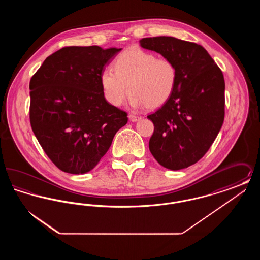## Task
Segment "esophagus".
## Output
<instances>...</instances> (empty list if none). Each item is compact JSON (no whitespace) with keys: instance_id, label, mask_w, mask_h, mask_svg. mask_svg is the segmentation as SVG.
I'll use <instances>...</instances> for the list:
<instances>
[{"instance_id":"1","label":"esophagus","mask_w":260,"mask_h":260,"mask_svg":"<svg viewBox=\"0 0 260 260\" xmlns=\"http://www.w3.org/2000/svg\"><path fill=\"white\" fill-rule=\"evenodd\" d=\"M128 119H129V121L131 122H137V121H139V120H141V117H139V116H136V115H133V114H129L128 115Z\"/></svg>"}]
</instances>
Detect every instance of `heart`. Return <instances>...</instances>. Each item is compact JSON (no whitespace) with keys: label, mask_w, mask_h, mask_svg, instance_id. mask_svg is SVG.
Returning a JSON list of instances; mask_svg holds the SVG:
<instances>
[{"label":"heart","mask_w":260,"mask_h":260,"mask_svg":"<svg viewBox=\"0 0 260 260\" xmlns=\"http://www.w3.org/2000/svg\"><path fill=\"white\" fill-rule=\"evenodd\" d=\"M115 71L105 68L100 84L105 99L113 106H121L128 92L134 107L156 109L173 95L177 83V70L168 58L139 48H129L117 56Z\"/></svg>","instance_id":"heart-1"}]
</instances>
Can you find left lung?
Wrapping results in <instances>:
<instances>
[{
    "instance_id": "1",
    "label": "left lung",
    "mask_w": 260,
    "mask_h": 260,
    "mask_svg": "<svg viewBox=\"0 0 260 260\" xmlns=\"http://www.w3.org/2000/svg\"><path fill=\"white\" fill-rule=\"evenodd\" d=\"M139 43L170 59L177 70L173 95L147 116L154 124L150 152L166 169H185L208 152L222 126V72L198 44L167 36L143 38Z\"/></svg>"
}]
</instances>
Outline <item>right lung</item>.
<instances>
[{
    "mask_svg": "<svg viewBox=\"0 0 260 260\" xmlns=\"http://www.w3.org/2000/svg\"><path fill=\"white\" fill-rule=\"evenodd\" d=\"M122 49L66 47L43 62L30 81V123L62 172H90L111 146L127 114L104 98L100 74Z\"/></svg>",
    "mask_w": 260,
    "mask_h": 260,
    "instance_id": "1",
    "label": "right lung"
}]
</instances>
